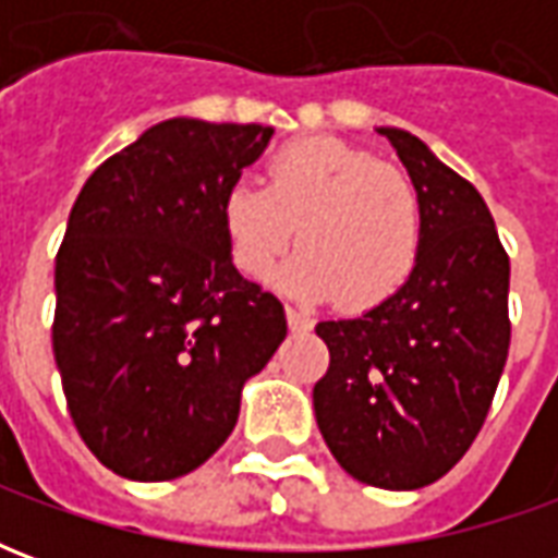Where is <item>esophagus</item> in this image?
I'll return each instance as SVG.
<instances>
[{
	"instance_id": "esophagus-1",
	"label": "esophagus",
	"mask_w": 558,
	"mask_h": 558,
	"mask_svg": "<svg viewBox=\"0 0 558 558\" xmlns=\"http://www.w3.org/2000/svg\"><path fill=\"white\" fill-rule=\"evenodd\" d=\"M287 326H290V331H311L314 319L302 311H295V307H287Z\"/></svg>"
}]
</instances>
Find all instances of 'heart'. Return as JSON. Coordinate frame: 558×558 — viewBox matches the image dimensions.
Here are the masks:
<instances>
[{
	"label": "heart",
	"instance_id": "b5f03b06",
	"mask_svg": "<svg viewBox=\"0 0 558 558\" xmlns=\"http://www.w3.org/2000/svg\"><path fill=\"white\" fill-rule=\"evenodd\" d=\"M232 266L266 278L292 232L302 247L275 275L304 302L338 299L362 314L386 304L412 278L421 254V199L407 172L338 137L280 146L266 187L232 182L220 196Z\"/></svg>",
	"mask_w": 558,
	"mask_h": 558
}]
</instances>
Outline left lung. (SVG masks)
Instances as JSON below:
<instances>
[{
	"mask_svg": "<svg viewBox=\"0 0 558 558\" xmlns=\"http://www.w3.org/2000/svg\"><path fill=\"white\" fill-rule=\"evenodd\" d=\"M379 134L418 191V266L386 304L316 326L331 362L314 410L352 478L415 490L466 454L490 412L511 343V266L478 191L410 131Z\"/></svg>",
	"mask_w": 558,
	"mask_h": 558,
	"instance_id": "obj_1",
	"label": "left lung"
}]
</instances>
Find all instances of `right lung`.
I'll return each instance as SVG.
<instances>
[{"label":"right lung","instance_id":"right-lung-1","mask_svg":"<svg viewBox=\"0 0 558 558\" xmlns=\"http://www.w3.org/2000/svg\"><path fill=\"white\" fill-rule=\"evenodd\" d=\"M263 125L167 119L92 172L56 254L53 355L89 451L131 481L182 478L227 442L283 304L232 266L220 196Z\"/></svg>","mask_w":558,"mask_h":558}]
</instances>
